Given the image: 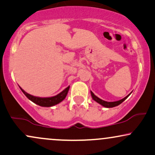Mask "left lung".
Here are the masks:
<instances>
[{
	"mask_svg": "<svg viewBox=\"0 0 155 155\" xmlns=\"http://www.w3.org/2000/svg\"><path fill=\"white\" fill-rule=\"evenodd\" d=\"M90 92H91V96H92V99H93L95 101H96L97 103H98L99 104H101V106H104V107H106V108H112V107H115V106H119V105L122 104V103L123 102L124 100H126V99H127V97H128V96L130 95V94H129L128 95H127L126 97H124V98L121 99V100H120V101H114V102H107V101L101 100V98H99L98 97H97V96H96L92 91Z\"/></svg>",
	"mask_w": 155,
	"mask_h": 155,
	"instance_id": "8db88e82",
	"label": "left lung"
}]
</instances>
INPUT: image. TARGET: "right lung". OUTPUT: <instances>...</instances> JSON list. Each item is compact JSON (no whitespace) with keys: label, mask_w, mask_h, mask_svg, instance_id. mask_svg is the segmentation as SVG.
I'll use <instances>...</instances> for the list:
<instances>
[{"label":"right lung","mask_w":155,"mask_h":155,"mask_svg":"<svg viewBox=\"0 0 155 155\" xmlns=\"http://www.w3.org/2000/svg\"><path fill=\"white\" fill-rule=\"evenodd\" d=\"M70 86L68 87L65 88L63 91H62L60 93L58 94L57 95L53 96V97H36V96H33L32 95H30L28 92H26L25 90H23L22 88L20 87L21 90H22L25 95L28 97L29 100L33 101L35 104L38 105L40 106H43V107H51V106H54L60 104L61 101H63L64 99L66 97L68 92Z\"/></svg>","instance_id":"add662e5"}]
</instances>
